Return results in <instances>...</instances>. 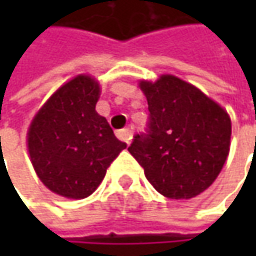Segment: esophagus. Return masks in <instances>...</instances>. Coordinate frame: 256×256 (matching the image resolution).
I'll use <instances>...</instances> for the list:
<instances>
[{"mask_svg": "<svg viewBox=\"0 0 256 256\" xmlns=\"http://www.w3.org/2000/svg\"><path fill=\"white\" fill-rule=\"evenodd\" d=\"M116 136H118V138H120L121 141H124V142L130 144V142H131V140H132V131H131L130 128H125V130H121V131H118Z\"/></svg>", "mask_w": 256, "mask_h": 256, "instance_id": "obj_1", "label": "esophagus"}]
</instances>
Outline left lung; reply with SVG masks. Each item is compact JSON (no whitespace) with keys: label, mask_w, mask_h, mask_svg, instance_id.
<instances>
[{"label":"left lung","mask_w":256,"mask_h":256,"mask_svg":"<svg viewBox=\"0 0 256 256\" xmlns=\"http://www.w3.org/2000/svg\"><path fill=\"white\" fill-rule=\"evenodd\" d=\"M138 86L148 101L150 130L128 151L152 186L171 200L200 195L222 171L231 146L230 114L195 85L171 74Z\"/></svg>","instance_id":"8db88e82"}]
</instances>
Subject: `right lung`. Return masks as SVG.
<instances>
[{"mask_svg":"<svg viewBox=\"0 0 256 256\" xmlns=\"http://www.w3.org/2000/svg\"><path fill=\"white\" fill-rule=\"evenodd\" d=\"M101 85L92 75L66 81L36 111L26 132L35 174L68 200H84L102 182L106 168L126 148L95 111Z\"/></svg>","mask_w":256,"mask_h":256,"instance_id":"right-lung-1","label":"right lung"}]
</instances>
